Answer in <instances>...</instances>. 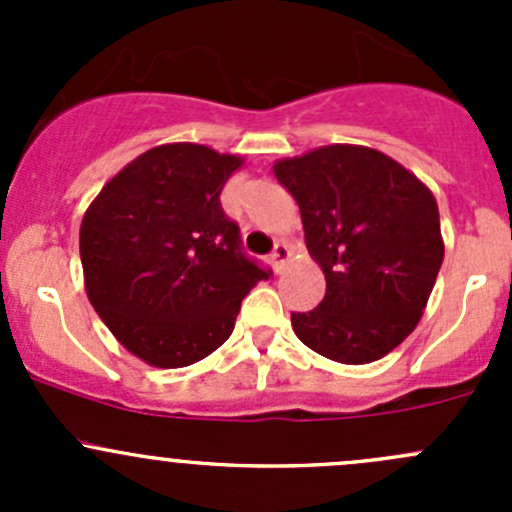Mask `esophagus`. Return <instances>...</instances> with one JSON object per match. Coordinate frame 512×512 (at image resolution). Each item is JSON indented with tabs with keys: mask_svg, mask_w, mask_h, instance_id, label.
Instances as JSON below:
<instances>
[{
	"mask_svg": "<svg viewBox=\"0 0 512 512\" xmlns=\"http://www.w3.org/2000/svg\"><path fill=\"white\" fill-rule=\"evenodd\" d=\"M287 257H289V245H285V242H277L275 250H272V255H270V265H272V270L280 272V270H282V265H285Z\"/></svg>",
	"mask_w": 512,
	"mask_h": 512,
	"instance_id": "34e87169",
	"label": "esophagus"
}]
</instances>
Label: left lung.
<instances>
[{
	"label": "left lung",
	"instance_id": "8db88e82",
	"mask_svg": "<svg viewBox=\"0 0 512 512\" xmlns=\"http://www.w3.org/2000/svg\"><path fill=\"white\" fill-rule=\"evenodd\" d=\"M299 205L304 240L327 280L312 312H292L299 342L342 364H369L416 329L443 262L431 190L394 158L324 146L275 163Z\"/></svg>",
	"mask_w": 512,
	"mask_h": 512
}]
</instances>
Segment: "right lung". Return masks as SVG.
<instances>
[{"label": "right lung", "mask_w": 512, "mask_h": 512, "mask_svg": "<svg viewBox=\"0 0 512 512\" xmlns=\"http://www.w3.org/2000/svg\"><path fill=\"white\" fill-rule=\"evenodd\" d=\"M242 160L168 143L113 175L81 223L86 294L113 337L160 369L213 354L272 275L242 252L220 190Z\"/></svg>", "instance_id": "1"}]
</instances>
